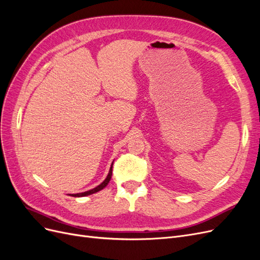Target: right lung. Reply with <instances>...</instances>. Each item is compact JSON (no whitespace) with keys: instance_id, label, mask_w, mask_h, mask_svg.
I'll list each match as a JSON object with an SVG mask.
<instances>
[{"instance_id":"add662e5","label":"right lung","mask_w":260,"mask_h":260,"mask_svg":"<svg viewBox=\"0 0 260 260\" xmlns=\"http://www.w3.org/2000/svg\"><path fill=\"white\" fill-rule=\"evenodd\" d=\"M112 174H113V164H112V167H111V169H109V172H108V176H107V178H106V179L103 181V182H102L100 185H98L96 187L92 188V190H90V191H86V192H83V193H78V194H72L70 196H74V198H81V196L91 195V194H93V193H96V192H99V191H101V190H103V188L108 184L109 181H111Z\"/></svg>"}]
</instances>
